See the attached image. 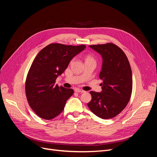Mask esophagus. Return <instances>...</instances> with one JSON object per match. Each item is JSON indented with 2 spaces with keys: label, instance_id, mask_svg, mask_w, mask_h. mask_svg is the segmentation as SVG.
Segmentation results:
<instances>
[{
  "label": "esophagus",
  "instance_id": "obj_1",
  "mask_svg": "<svg viewBox=\"0 0 157 157\" xmlns=\"http://www.w3.org/2000/svg\"><path fill=\"white\" fill-rule=\"evenodd\" d=\"M75 91L77 92H78V93H84V90H82L81 89H79V88H75Z\"/></svg>",
  "mask_w": 157,
  "mask_h": 157
}]
</instances>
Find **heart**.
Segmentation results:
<instances>
[{"label":"heart","instance_id":"obj_1","mask_svg":"<svg viewBox=\"0 0 157 157\" xmlns=\"http://www.w3.org/2000/svg\"><path fill=\"white\" fill-rule=\"evenodd\" d=\"M87 59H92V57H90V56H88V57H87V58H86V60H87Z\"/></svg>","mask_w":157,"mask_h":157}]
</instances>
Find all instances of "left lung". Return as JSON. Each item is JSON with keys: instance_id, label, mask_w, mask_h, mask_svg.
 <instances>
[{"instance_id": "1", "label": "left lung", "mask_w": 157, "mask_h": 157, "mask_svg": "<svg viewBox=\"0 0 157 157\" xmlns=\"http://www.w3.org/2000/svg\"><path fill=\"white\" fill-rule=\"evenodd\" d=\"M101 56L99 78L101 92L91 91L88 106L94 115L103 119L116 117L127 105L132 91V73L124 52L112 43L89 46Z\"/></svg>"}]
</instances>
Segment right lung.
Instances as JSON below:
<instances>
[{
  "label": "right lung",
  "instance_id": "add662e5",
  "mask_svg": "<svg viewBox=\"0 0 157 157\" xmlns=\"http://www.w3.org/2000/svg\"><path fill=\"white\" fill-rule=\"evenodd\" d=\"M86 48L85 45L50 44L41 50L31 66L25 82L28 103L36 115L46 120L63 111L73 89L56 84L74 57Z\"/></svg>",
  "mask_w": 157,
  "mask_h": 157
}]
</instances>
